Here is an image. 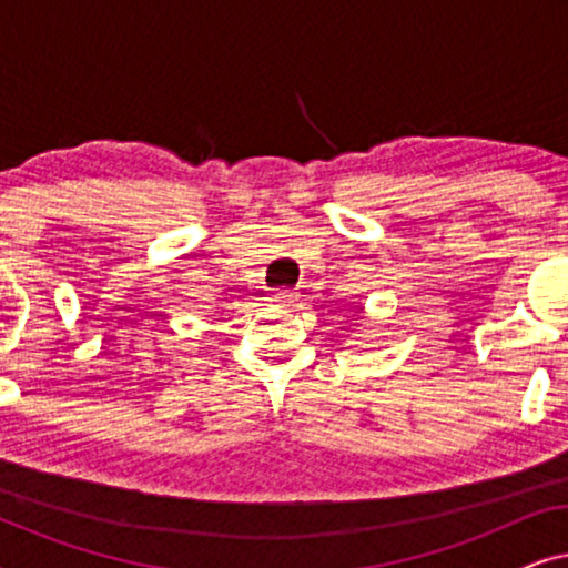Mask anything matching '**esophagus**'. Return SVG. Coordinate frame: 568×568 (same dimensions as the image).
Here are the masks:
<instances>
[{
	"label": "esophagus",
	"instance_id": "34e87169",
	"mask_svg": "<svg viewBox=\"0 0 568 568\" xmlns=\"http://www.w3.org/2000/svg\"><path fill=\"white\" fill-rule=\"evenodd\" d=\"M294 297H297V294H294L292 290H274L268 300L274 302V305H290V302H294Z\"/></svg>",
	"mask_w": 568,
	"mask_h": 568
}]
</instances>
